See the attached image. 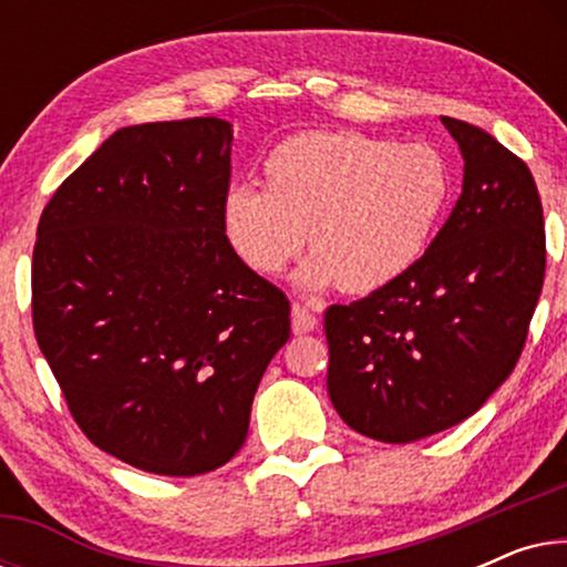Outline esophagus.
Wrapping results in <instances>:
<instances>
[{
    "label": "esophagus",
    "mask_w": 567,
    "mask_h": 567,
    "mask_svg": "<svg viewBox=\"0 0 567 567\" xmlns=\"http://www.w3.org/2000/svg\"><path fill=\"white\" fill-rule=\"evenodd\" d=\"M291 328L297 336H307L317 328V317L309 312L305 305H293L291 307Z\"/></svg>",
    "instance_id": "1"
}]
</instances>
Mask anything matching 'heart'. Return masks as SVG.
I'll use <instances>...</instances> for the list:
<instances>
[{
	"mask_svg": "<svg viewBox=\"0 0 567 567\" xmlns=\"http://www.w3.org/2000/svg\"><path fill=\"white\" fill-rule=\"evenodd\" d=\"M262 190L224 196L221 231L247 268L278 276L301 247L312 289L374 293L410 274L452 204L454 177L431 144H394L353 131L289 136L262 165Z\"/></svg>",
	"mask_w": 567,
	"mask_h": 567,
	"instance_id": "heart-1",
	"label": "heart"
}]
</instances>
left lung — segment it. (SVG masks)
<instances>
[{
  "instance_id": "left-lung-1",
  "label": "left lung",
  "mask_w": 567,
  "mask_h": 567,
  "mask_svg": "<svg viewBox=\"0 0 567 567\" xmlns=\"http://www.w3.org/2000/svg\"><path fill=\"white\" fill-rule=\"evenodd\" d=\"M464 157L462 196L421 262L324 312L328 392L363 436L410 444L477 413L524 351L547 247L537 183L483 128L441 118Z\"/></svg>"
}]
</instances>
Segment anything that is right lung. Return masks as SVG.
Segmentation results:
<instances>
[{"instance_id":"right-lung-1","label":"right lung","mask_w":567,"mask_h":567,"mask_svg":"<svg viewBox=\"0 0 567 567\" xmlns=\"http://www.w3.org/2000/svg\"><path fill=\"white\" fill-rule=\"evenodd\" d=\"M229 154L221 118L121 128L38 221V346L84 436L152 475L227 464L291 336L286 293L224 239Z\"/></svg>"}]
</instances>
